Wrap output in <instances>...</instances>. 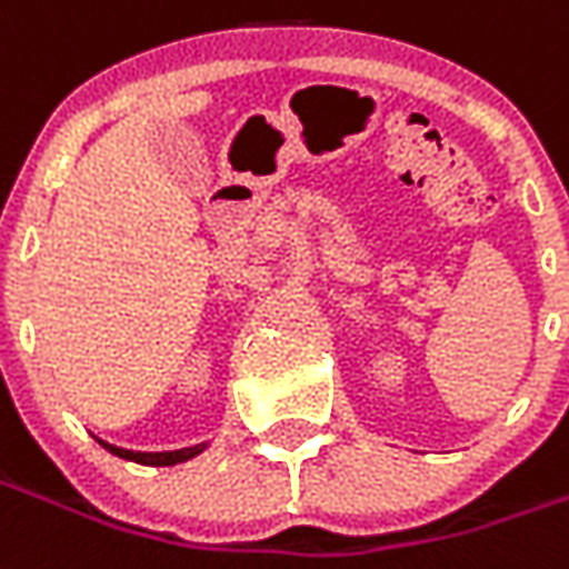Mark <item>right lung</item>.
<instances>
[{
	"label": "right lung",
	"mask_w": 569,
	"mask_h": 569,
	"mask_svg": "<svg viewBox=\"0 0 569 569\" xmlns=\"http://www.w3.org/2000/svg\"><path fill=\"white\" fill-rule=\"evenodd\" d=\"M104 443V440H101ZM104 450H110L119 459H129V462L138 465H178V462H188L193 456H200L206 450V443H197V447H184V450H172V452H132V450H122V447H113V443H104Z\"/></svg>",
	"instance_id": "right-lung-1"
}]
</instances>
